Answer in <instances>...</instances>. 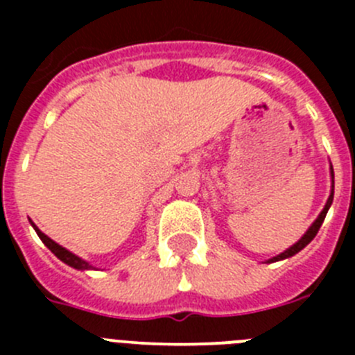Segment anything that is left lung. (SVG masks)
Instances as JSON below:
<instances>
[{"label": "left lung", "instance_id": "8db88e82", "mask_svg": "<svg viewBox=\"0 0 355 355\" xmlns=\"http://www.w3.org/2000/svg\"><path fill=\"white\" fill-rule=\"evenodd\" d=\"M331 174H332V178H334V171H332V165H331ZM332 197H334V188H332L331 196H329V199H327V205H325V208L322 209V213H320V216H318V218H316V220L313 222V225H311V227L307 229V233L304 234V236L300 238V240L297 241V243H295L293 247H290V249H288V250H284L283 254H279V256H275V258H274V259H270V261H279V259H286V258H290V256H293V254H297V252H299V250H302L304 247H306L307 243H309V241H311L313 238L316 236V233H318V231H320V227H322V224H324V220H325V215H327L329 208H331V205H332Z\"/></svg>", "mask_w": 355, "mask_h": 355}]
</instances>
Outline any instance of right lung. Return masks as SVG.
I'll return each instance as SVG.
<instances>
[{
  "label": "right lung",
  "mask_w": 355,
  "mask_h": 355,
  "mask_svg": "<svg viewBox=\"0 0 355 355\" xmlns=\"http://www.w3.org/2000/svg\"><path fill=\"white\" fill-rule=\"evenodd\" d=\"M31 225H33V229H35V231H37V234H39V238H40V240H42L44 245L48 247V249L51 250L53 254H55L56 258L60 259V261H64L65 265L72 266V268H78V270H90V268H92V266H90L89 263L83 261V259H81V258H78V256H74V254H72V252H69L67 249H64V247H62V245L55 243V241H53L51 238L46 236V234H44L42 231H40V229L37 227L35 224H33V222H31Z\"/></svg>",
  "instance_id": "1"
}]
</instances>
